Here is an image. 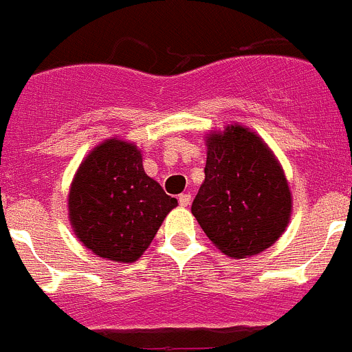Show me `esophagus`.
I'll use <instances>...</instances> for the list:
<instances>
[{
    "mask_svg": "<svg viewBox=\"0 0 352 352\" xmlns=\"http://www.w3.org/2000/svg\"><path fill=\"white\" fill-rule=\"evenodd\" d=\"M190 199H192V195H190V193H182V195H178L179 206H183V208H186V206L190 204Z\"/></svg>",
    "mask_w": 352,
    "mask_h": 352,
    "instance_id": "34e87169",
    "label": "esophagus"
}]
</instances>
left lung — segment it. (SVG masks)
<instances>
[{"label": "left lung", "mask_w": 352, "mask_h": 352, "mask_svg": "<svg viewBox=\"0 0 352 352\" xmlns=\"http://www.w3.org/2000/svg\"><path fill=\"white\" fill-rule=\"evenodd\" d=\"M204 183L192 214L221 253L246 258L272 246L292 216L281 164L258 134L239 124L206 136Z\"/></svg>", "instance_id": "left-lung-1"}]
</instances>
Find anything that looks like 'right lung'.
Returning a JSON list of instances; mask_svg holds the SVG:
<instances>
[{"label": "right lung", "mask_w": 352, "mask_h": 352, "mask_svg": "<svg viewBox=\"0 0 352 352\" xmlns=\"http://www.w3.org/2000/svg\"><path fill=\"white\" fill-rule=\"evenodd\" d=\"M178 201L143 167L136 144L102 141L80 164L67 209L80 243L98 256L132 263L146 251Z\"/></svg>", "instance_id": "obj_1"}]
</instances>
